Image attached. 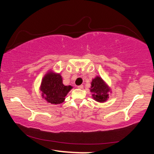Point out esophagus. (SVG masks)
Here are the masks:
<instances>
[{"label":"esophagus","mask_w":154,"mask_h":154,"mask_svg":"<svg viewBox=\"0 0 154 154\" xmlns=\"http://www.w3.org/2000/svg\"><path fill=\"white\" fill-rule=\"evenodd\" d=\"M77 88H79V89H83V85H77Z\"/></svg>","instance_id":"34e87169"}]
</instances>
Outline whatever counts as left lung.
<instances>
[{
    "mask_svg": "<svg viewBox=\"0 0 154 154\" xmlns=\"http://www.w3.org/2000/svg\"><path fill=\"white\" fill-rule=\"evenodd\" d=\"M91 92L93 93V98L98 102H105L109 98L108 88L100 77H96L92 82Z\"/></svg>",
    "mask_w": 154,
    "mask_h": 154,
    "instance_id": "left-lung-1",
    "label": "left lung"
}]
</instances>
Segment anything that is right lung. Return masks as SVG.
Instances as JSON below:
<instances>
[{
  "label": "right lung",
  "instance_id": "right-lung-1",
  "mask_svg": "<svg viewBox=\"0 0 154 154\" xmlns=\"http://www.w3.org/2000/svg\"><path fill=\"white\" fill-rule=\"evenodd\" d=\"M72 87L65 86L62 83L61 75L49 72L43 79L41 85L42 96L48 103L60 104L64 102V97Z\"/></svg>",
  "mask_w": 154,
  "mask_h": 154
}]
</instances>
